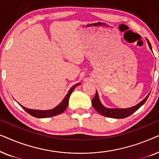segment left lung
<instances>
[{
    "label": "left lung",
    "mask_w": 159,
    "mask_h": 159,
    "mask_svg": "<svg viewBox=\"0 0 159 159\" xmlns=\"http://www.w3.org/2000/svg\"><path fill=\"white\" fill-rule=\"evenodd\" d=\"M147 42L148 43L150 49L152 51V47L150 42L148 39ZM150 93L145 97V98L140 103H139L138 105L133 106L131 108H106L105 106L102 105L101 101H100L98 94L96 91L95 97L93 98L92 100V105L93 108L99 113L100 114L103 115L104 116L110 117V118H115V119H123L126 118V117L129 116L130 115H132L134 112H135L137 110L139 109L143 104L145 103V101H147L148 98Z\"/></svg>",
    "instance_id": "obj_1"
}]
</instances>
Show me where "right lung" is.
<instances>
[{
  "label": "right lung",
  "mask_w": 159,
  "mask_h": 159,
  "mask_svg": "<svg viewBox=\"0 0 159 159\" xmlns=\"http://www.w3.org/2000/svg\"><path fill=\"white\" fill-rule=\"evenodd\" d=\"M80 84V83H77L74 85L73 87H71L70 88V90H69L68 93H67L66 96L64 98V100L61 101L59 105H58L56 108H54L53 109H51V110H47V111H42V110H34V109H30V108H25L20 105L21 107L24 108V110L26 111L28 114L32 115V116L37 117V118H48V117H51V116H56V115H58L60 114H61L66 110V108H67L69 104V97H70L71 93H72V91L74 90L76 87L77 85Z\"/></svg>",
  "instance_id": "right-lung-1"
}]
</instances>
